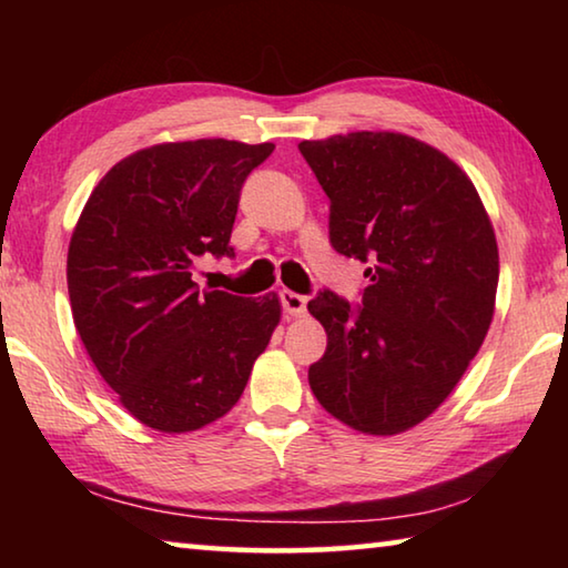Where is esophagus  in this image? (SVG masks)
I'll use <instances>...</instances> for the list:
<instances>
[{"label":"esophagus","mask_w":568,"mask_h":568,"mask_svg":"<svg viewBox=\"0 0 568 568\" xmlns=\"http://www.w3.org/2000/svg\"><path fill=\"white\" fill-rule=\"evenodd\" d=\"M281 303H283V311L291 315V318H303L307 313V297L301 293L281 291Z\"/></svg>","instance_id":"1"}]
</instances>
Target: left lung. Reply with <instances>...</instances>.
I'll return each instance as SVG.
<instances>
[{
	"instance_id": "1",
	"label": "left lung",
	"mask_w": 568,
	"mask_h": 568,
	"mask_svg": "<svg viewBox=\"0 0 568 568\" xmlns=\"http://www.w3.org/2000/svg\"><path fill=\"white\" fill-rule=\"evenodd\" d=\"M297 150L331 197L333 247L371 263L361 307L331 291L307 303L328 333L311 390L361 434H403L450 396L491 328V217L466 172L410 134L363 130Z\"/></svg>"
}]
</instances>
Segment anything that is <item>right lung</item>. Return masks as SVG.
<instances>
[{"mask_svg": "<svg viewBox=\"0 0 568 568\" xmlns=\"http://www.w3.org/2000/svg\"><path fill=\"white\" fill-rule=\"evenodd\" d=\"M273 142H162L120 160L67 250L74 328L104 383L148 428L223 418L281 323V297L203 291L200 255H233L240 187Z\"/></svg>", "mask_w": 568, "mask_h": 568, "instance_id": "1", "label": "right lung"}]
</instances>
